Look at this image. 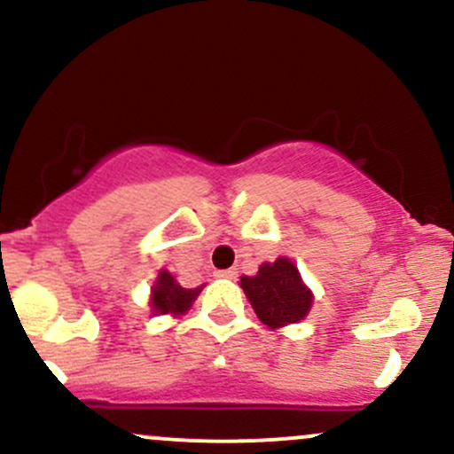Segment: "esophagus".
Returning a JSON list of instances; mask_svg holds the SVG:
<instances>
[{"label":"esophagus","mask_w":454,"mask_h":454,"mask_svg":"<svg viewBox=\"0 0 454 454\" xmlns=\"http://www.w3.org/2000/svg\"><path fill=\"white\" fill-rule=\"evenodd\" d=\"M239 270L237 269H226V270H217L215 277H222V279H237Z\"/></svg>","instance_id":"1"}]
</instances>
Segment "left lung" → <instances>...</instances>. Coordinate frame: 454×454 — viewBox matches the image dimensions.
Listing matches in <instances>:
<instances>
[{
    "label": "left lung",
    "instance_id": "left-lung-1",
    "mask_svg": "<svg viewBox=\"0 0 454 454\" xmlns=\"http://www.w3.org/2000/svg\"><path fill=\"white\" fill-rule=\"evenodd\" d=\"M241 287L258 319L270 330L304 319L313 302V294L287 258L262 264L255 277H241Z\"/></svg>",
    "mask_w": 454,
    "mask_h": 454
}]
</instances>
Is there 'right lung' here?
I'll return each mask as SVG.
<instances>
[{
    "label": "right lung",
    "mask_w": 454,
    "mask_h": 454,
    "mask_svg": "<svg viewBox=\"0 0 454 454\" xmlns=\"http://www.w3.org/2000/svg\"><path fill=\"white\" fill-rule=\"evenodd\" d=\"M200 289H203V286L194 287V289H185L173 279L171 272L162 270L160 275H158L154 287H152V302H150L152 313L154 315H167V313L182 315L190 307H192L194 298L199 296Z\"/></svg>",
    "instance_id": "1"
}]
</instances>
